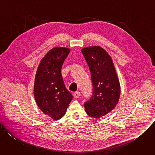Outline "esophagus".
Instances as JSON below:
<instances>
[{
	"mask_svg": "<svg viewBox=\"0 0 155 155\" xmlns=\"http://www.w3.org/2000/svg\"><path fill=\"white\" fill-rule=\"evenodd\" d=\"M80 93L79 91H77L74 93V96L75 98H78L80 97Z\"/></svg>",
	"mask_w": 155,
	"mask_h": 155,
	"instance_id": "34e87169",
	"label": "esophagus"
}]
</instances>
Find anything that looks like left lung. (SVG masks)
Returning <instances> with one entry per match:
<instances>
[{
    "instance_id": "8db88e82",
    "label": "left lung",
    "mask_w": 155,
    "mask_h": 155,
    "mask_svg": "<svg viewBox=\"0 0 155 155\" xmlns=\"http://www.w3.org/2000/svg\"><path fill=\"white\" fill-rule=\"evenodd\" d=\"M90 68L93 83V96L84 103L87 114L99 118L116 107L120 96V84L112 59L99 46L81 49Z\"/></svg>"
}]
</instances>
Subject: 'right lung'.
<instances>
[{
	"label": "right lung",
	"instance_id": "right-lung-1",
	"mask_svg": "<svg viewBox=\"0 0 155 155\" xmlns=\"http://www.w3.org/2000/svg\"><path fill=\"white\" fill-rule=\"evenodd\" d=\"M71 50L55 47L41 60L37 71L34 86L35 102L45 115L54 120L61 119L73 96L66 89L61 75L63 62Z\"/></svg>",
	"mask_w": 155,
	"mask_h": 155
}]
</instances>
